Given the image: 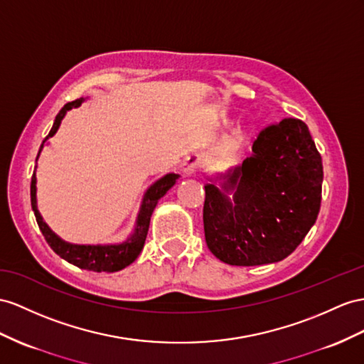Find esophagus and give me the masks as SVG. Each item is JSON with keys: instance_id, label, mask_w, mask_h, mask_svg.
<instances>
[{"instance_id": "1", "label": "esophagus", "mask_w": 364, "mask_h": 364, "mask_svg": "<svg viewBox=\"0 0 364 364\" xmlns=\"http://www.w3.org/2000/svg\"><path fill=\"white\" fill-rule=\"evenodd\" d=\"M201 164V156L198 154H193L191 156H188L183 163V171L186 175H192L195 171L198 169Z\"/></svg>"}]
</instances>
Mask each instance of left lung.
Listing matches in <instances>:
<instances>
[{"label":"left lung","mask_w":364,"mask_h":364,"mask_svg":"<svg viewBox=\"0 0 364 364\" xmlns=\"http://www.w3.org/2000/svg\"><path fill=\"white\" fill-rule=\"evenodd\" d=\"M220 180L221 189L204 186L203 221L208 247L223 263L282 262L318 217L323 163L301 119L284 118L264 127L252 155Z\"/></svg>","instance_id":"left-lung-1"}]
</instances>
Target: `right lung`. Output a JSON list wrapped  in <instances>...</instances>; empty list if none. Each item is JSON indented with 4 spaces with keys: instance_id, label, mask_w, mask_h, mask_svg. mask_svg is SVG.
<instances>
[{
    "instance_id": "right-lung-1",
    "label": "right lung",
    "mask_w": 364,
    "mask_h": 364,
    "mask_svg": "<svg viewBox=\"0 0 364 364\" xmlns=\"http://www.w3.org/2000/svg\"><path fill=\"white\" fill-rule=\"evenodd\" d=\"M82 101H85L82 98L70 101L58 112V115L55 117L53 126L50 129L49 135L44 138V141L40 147V152L43 151L44 143L48 141L50 136L57 134V130L61 124V119L68 114V110L78 107ZM40 152H38V156H40ZM38 156H36V160H38ZM178 176H180L178 173H167L163 176V178L155 181L151 188L146 191L141 201V208H139L138 217H136L134 234L130 235L124 243H119V245H97V246L72 245V243H68V241L61 240L57 234H55V232H52V229L44 223L41 213L38 212V208H36L35 172L32 175V183H31L32 210L35 213V218H36V223H38L40 230L43 232L46 241H48V245L53 249L55 254H58L63 259H66V262L78 266L80 269H87V271H93V272H117L129 266L130 263H134L136 257L139 255V252L143 250L152 212L158 204V201L164 197V193L172 188V186L176 183V180H178Z\"/></svg>"
}]
</instances>
